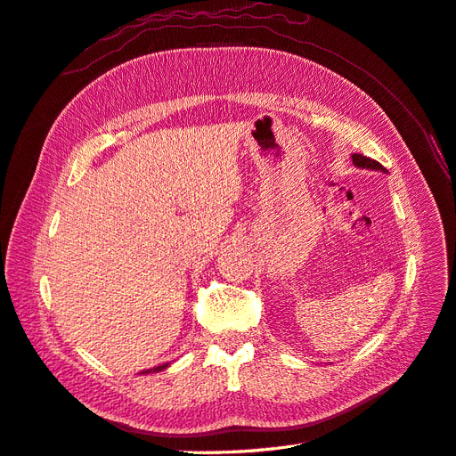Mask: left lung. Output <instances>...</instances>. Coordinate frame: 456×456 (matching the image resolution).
I'll use <instances>...</instances> for the list:
<instances>
[{
    "instance_id": "8db88e82",
    "label": "left lung",
    "mask_w": 456,
    "mask_h": 456,
    "mask_svg": "<svg viewBox=\"0 0 456 456\" xmlns=\"http://www.w3.org/2000/svg\"><path fill=\"white\" fill-rule=\"evenodd\" d=\"M352 161L355 167L360 169H370V171H380V173H386V169L382 167V165L375 159H370L367 156H362V154H352Z\"/></svg>"
}]
</instances>
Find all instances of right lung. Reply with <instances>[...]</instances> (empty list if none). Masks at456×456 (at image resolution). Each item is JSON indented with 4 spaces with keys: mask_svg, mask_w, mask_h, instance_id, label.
<instances>
[{
    "mask_svg": "<svg viewBox=\"0 0 456 456\" xmlns=\"http://www.w3.org/2000/svg\"><path fill=\"white\" fill-rule=\"evenodd\" d=\"M169 367V363H161V365H158V367H154V369H146V370H142V372H158V370H163V369H167Z\"/></svg>",
    "mask_w": 456,
    "mask_h": 456,
    "instance_id": "1",
    "label": "right lung"
}]
</instances>
